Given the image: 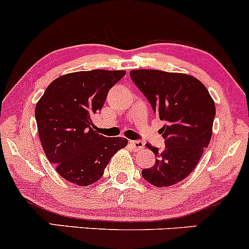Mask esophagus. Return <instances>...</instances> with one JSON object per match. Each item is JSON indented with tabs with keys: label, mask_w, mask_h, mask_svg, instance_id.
<instances>
[{
	"label": "esophagus",
	"mask_w": 249,
	"mask_h": 249,
	"mask_svg": "<svg viewBox=\"0 0 249 249\" xmlns=\"http://www.w3.org/2000/svg\"><path fill=\"white\" fill-rule=\"evenodd\" d=\"M129 145L132 146V148L134 149V151H139V149L143 148L145 143H143V141H141V140H130Z\"/></svg>",
	"instance_id": "esophagus-1"
}]
</instances>
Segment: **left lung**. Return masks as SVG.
Wrapping results in <instances>:
<instances>
[{
	"label": "left lung",
	"mask_w": 249,
	"mask_h": 249,
	"mask_svg": "<svg viewBox=\"0 0 249 249\" xmlns=\"http://www.w3.org/2000/svg\"><path fill=\"white\" fill-rule=\"evenodd\" d=\"M129 76L145 95L154 114L166 124L160 129L164 148L149 145L156 164L141 175L152 185L170 186L186 178L209 146L215 103L195 77L159 70H134Z\"/></svg>",
	"instance_id": "8db88e82"
}]
</instances>
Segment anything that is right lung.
I'll return each mask as SVG.
<instances>
[{"label":"right lung","instance_id":"obj_1","mask_svg":"<svg viewBox=\"0 0 249 249\" xmlns=\"http://www.w3.org/2000/svg\"><path fill=\"white\" fill-rule=\"evenodd\" d=\"M124 71L92 70L65 74L53 81L36 107L39 138L47 159L66 180L91 185L124 138H106L91 128V117L102 109L109 90Z\"/></svg>","mask_w":249,"mask_h":249}]
</instances>
